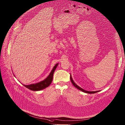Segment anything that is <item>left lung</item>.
<instances>
[{
	"instance_id": "obj_1",
	"label": "left lung",
	"mask_w": 125,
	"mask_h": 125,
	"mask_svg": "<svg viewBox=\"0 0 125 125\" xmlns=\"http://www.w3.org/2000/svg\"><path fill=\"white\" fill-rule=\"evenodd\" d=\"M70 80H71V82H72V83L73 84V85L75 87H76L77 89H78L79 90H80L83 91V92H84V93H87V94H94V93H97V92H98V91H99H99H87V90H84V89H83L81 88L79 86H78L77 84H76L75 83V82H74V81H73V79H72V77H71V75H70Z\"/></svg>"
}]
</instances>
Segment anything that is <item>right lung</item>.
I'll use <instances>...</instances> for the list:
<instances>
[{
	"label": "right lung",
	"mask_w": 125,
	"mask_h": 125,
	"mask_svg": "<svg viewBox=\"0 0 125 125\" xmlns=\"http://www.w3.org/2000/svg\"><path fill=\"white\" fill-rule=\"evenodd\" d=\"M58 65V63L56 64L54 67H53V69L52 70L51 73H50L49 76L44 80L40 81L38 83H36L35 84H31L30 85H23L24 86L28 88V89L33 90V91H39L44 89L46 88V87H48L52 83V80H53V76L54 72L56 69L57 66Z\"/></svg>",
	"instance_id": "1"
}]
</instances>
